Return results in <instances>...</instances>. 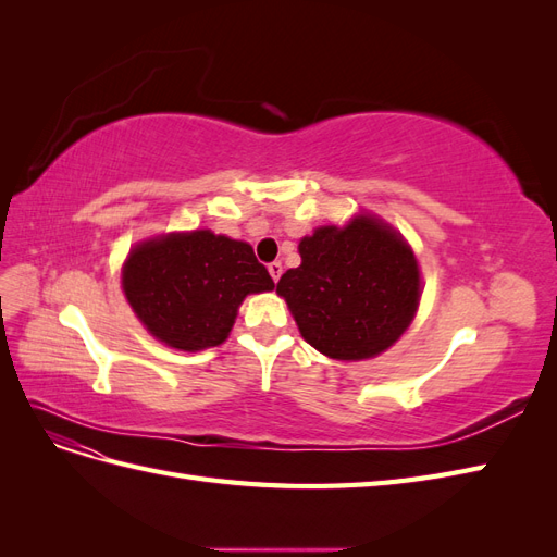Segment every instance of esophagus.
I'll return each mask as SVG.
<instances>
[{"mask_svg":"<svg viewBox=\"0 0 557 557\" xmlns=\"http://www.w3.org/2000/svg\"><path fill=\"white\" fill-rule=\"evenodd\" d=\"M267 269H269V274H272V278H274V281H278V278H281V274H283V264H281V262H272V264H269Z\"/></svg>","mask_w":557,"mask_h":557,"instance_id":"esophagus-1","label":"esophagus"}]
</instances>
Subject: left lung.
Here are the masks:
<instances>
[{"label":"left lung","mask_w":557,"mask_h":557,"mask_svg":"<svg viewBox=\"0 0 557 557\" xmlns=\"http://www.w3.org/2000/svg\"><path fill=\"white\" fill-rule=\"evenodd\" d=\"M301 264L276 293L288 301L301 336L327 358L367 360L411 325L420 272L411 246L374 215L346 227L325 225L299 242Z\"/></svg>","instance_id":"8db88e82"}]
</instances>
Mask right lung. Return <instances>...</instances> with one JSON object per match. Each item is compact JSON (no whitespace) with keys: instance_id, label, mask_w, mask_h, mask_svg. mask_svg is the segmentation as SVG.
<instances>
[{"instance_id":"right-lung-1","label":"right lung","mask_w":557,"mask_h":557,"mask_svg":"<svg viewBox=\"0 0 557 557\" xmlns=\"http://www.w3.org/2000/svg\"><path fill=\"white\" fill-rule=\"evenodd\" d=\"M123 290L144 327L178 350L221 346L246 295L274 290L250 244L211 230L141 242L123 264Z\"/></svg>"}]
</instances>
